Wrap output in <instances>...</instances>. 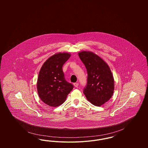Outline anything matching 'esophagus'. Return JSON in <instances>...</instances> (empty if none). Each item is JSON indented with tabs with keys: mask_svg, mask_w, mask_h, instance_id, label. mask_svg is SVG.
<instances>
[{
	"mask_svg": "<svg viewBox=\"0 0 148 148\" xmlns=\"http://www.w3.org/2000/svg\"><path fill=\"white\" fill-rule=\"evenodd\" d=\"M74 85L75 88H77L78 85H79V83H74Z\"/></svg>",
	"mask_w": 148,
	"mask_h": 148,
	"instance_id": "esophagus-1",
	"label": "esophagus"
}]
</instances>
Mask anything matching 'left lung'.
<instances>
[{"label":"left lung","mask_w":148,"mask_h":148,"mask_svg":"<svg viewBox=\"0 0 148 148\" xmlns=\"http://www.w3.org/2000/svg\"><path fill=\"white\" fill-rule=\"evenodd\" d=\"M88 73L87 85L83 92L94 106H100L113 95L114 80L112 73L106 62L92 51L78 53Z\"/></svg>","instance_id":"obj_1"}]
</instances>
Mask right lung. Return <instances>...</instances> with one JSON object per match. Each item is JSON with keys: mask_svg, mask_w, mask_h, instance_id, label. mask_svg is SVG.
Segmentation results:
<instances>
[{"mask_svg": "<svg viewBox=\"0 0 148 148\" xmlns=\"http://www.w3.org/2000/svg\"><path fill=\"white\" fill-rule=\"evenodd\" d=\"M68 53H58L49 57L39 71L37 90L39 98L45 104L56 107L65 101L73 85L64 77L62 67L71 57Z\"/></svg>", "mask_w": 148, "mask_h": 148, "instance_id": "right-lung-1", "label": "right lung"}]
</instances>
